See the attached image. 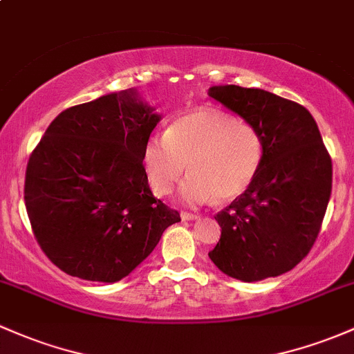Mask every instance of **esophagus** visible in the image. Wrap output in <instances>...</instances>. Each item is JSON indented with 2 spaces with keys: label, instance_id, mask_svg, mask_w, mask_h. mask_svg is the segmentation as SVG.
Listing matches in <instances>:
<instances>
[{
  "label": "esophagus",
  "instance_id": "34e87169",
  "mask_svg": "<svg viewBox=\"0 0 354 354\" xmlns=\"http://www.w3.org/2000/svg\"><path fill=\"white\" fill-rule=\"evenodd\" d=\"M180 218L182 221H196L197 216L192 214V212H180Z\"/></svg>",
  "mask_w": 354,
  "mask_h": 354
}]
</instances>
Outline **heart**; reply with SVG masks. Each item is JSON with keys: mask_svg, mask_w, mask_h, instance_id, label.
Segmentation results:
<instances>
[{"mask_svg": "<svg viewBox=\"0 0 354 354\" xmlns=\"http://www.w3.org/2000/svg\"><path fill=\"white\" fill-rule=\"evenodd\" d=\"M263 138L252 124L239 123L219 109H194L176 118L167 133L145 142L142 160L151 191L167 196L180 177L178 196L189 206H203L216 197L241 196L260 172Z\"/></svg>", "mask_w": 354, "mask_h": 354, "instance_id": "obj_1", "label": "heart"}]
</instances>
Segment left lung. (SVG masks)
Wrapping results in <instances>:
<instances>
[{
  "mask_svg": "<svg viewBox=\"0 0 354 354\" xmlns=\"http://www.w3.org/2000/svg\"><path fill=\"white\" fill-rule=\"evenodd\" d=\"M212 100L263 138L253 184L214 216L221 238L209 258L227 277L258 282L288 272L313 248L333 187V163L304 106L263 89L212 86Z\"/></svg>",
  "mask_w": 354,
  "mask_h": 354,
  "instance_id": "left-lung-1",
  "label": "left lung"
}]
</instances>
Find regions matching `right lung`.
I'll use <instances>...</instances> for the list:
<instances>
[{"mask_svg":"<svg viewBox=\"0 0 354 354\" xmlns=\"http://www.w3.org/2000/svg\"><path fill=\"white\" fill-rule=\"evenodd\" d=\"M162 116L138 91L60 113L30 155L25 206L62 272L113 283L142 263L180 214L155 199L142 153Z\"/></svg>","mask_w":354,"mask_h":354,"instance_id":"right-lung-1","label":"right lung"}]
</instances>
